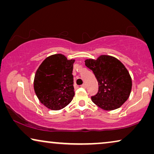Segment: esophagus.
Masks as SVG:
<instances>
[{"label":"esophagus","instance_id":"esophagus-1","mask_svg":"<svg viewBox=\"0 0 154 154\" xmlns=\"http://www.w3.org/2000/svg\"><path fill=\"white\" fill-rule=\"evenodd\" d=\"M81 86L82 88H86V84H85V83H83V85H81Z\"/></svg>","mask_w":154,"mask_h":154}]
</instances>
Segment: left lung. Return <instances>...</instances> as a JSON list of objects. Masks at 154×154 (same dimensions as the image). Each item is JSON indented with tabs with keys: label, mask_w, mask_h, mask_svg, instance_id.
<instances>
[{
	"label": "left lung",
	"mask_w": 154,
	"mask_h": 154,
	"mask_svg": "<svg viewBox=\"0 0 154 154\" xmlns=\"http://www.w3.org/2000/svg\"><path fill=\"white\" fill-rule=\"evenodd\" d=\"M85 66L95 75L98 92L91 97L92 101L104 110L119 108L129 97L132 79L125 66L113 57L101 55L96 60L85 61Z\"/></svg>",
	"instance_id": "left-lung-1"
}]
</instances>
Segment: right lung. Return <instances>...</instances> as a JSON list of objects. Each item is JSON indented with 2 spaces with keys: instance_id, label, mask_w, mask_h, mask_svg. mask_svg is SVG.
I'll use <instances>...</instances> for the list:
<instances>
[{
  "instance_id": "obj_1",
  "label": "right lung",
  "mask_w": 154,
  "mask_h": 154,
  "mask_svg": "<svg viewBox=\"0 0 154 154\" xmlns=\"http://www.w3.org/2000/svg\"><path fill=\"white\" fill-rule=\"evenodd\" d=\"M74 62L56 54L46 58L37 69L33 87L40 102L47 108L60 110L73 100Z\"/></svg>"
}]
</instances>
